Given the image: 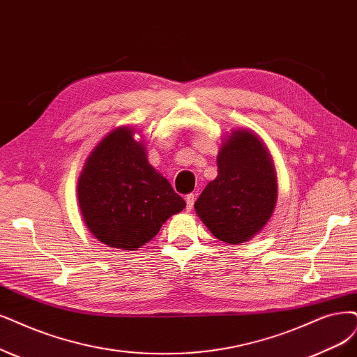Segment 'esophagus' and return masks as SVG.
<instances>
[{
  "mask_svg": "<svg viewBox=\"0 0 357 357\" xmlns=\"http://www.w3.org/2000/svg\"><path fill=\"white\" fill-rule=\"evenodd\" d=\"M194 202H195V195L194 194L187 195V212H191L192 207H194Z\"/></svg>",
  "mask_w": 357,
  "mask_h": 357,
  "instance_id": "esophagus-1",
  "label": "esophagus"
}]
</instances>
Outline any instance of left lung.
<instances>
[{"mask_svg": "<svg viewBox=\"0 0 357 357\" xmlns=\"http://www.w3.org/2000/svg\"><path fill=\"white\" fill-rule=\"evenodd\" d=\"M278 200L266 144L252 129H232L218 153V176L195 202V213L218 240L243 244L263 231Z\"/></svg>", "mask_w": 357, "mask_h": 357, "instance_id": "left-lung-1", "label": "left lung"}]
</instances>
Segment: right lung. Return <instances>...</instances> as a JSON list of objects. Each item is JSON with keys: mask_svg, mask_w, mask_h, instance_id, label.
<instances>
[{"mask_svg": "<svg viewBox=\"0 0 357 357\" xmlns=\"http://www.w3.org/2000/svg\"><path fill=\"white\" fill-rule=\"evenodd\" d=\"M132 126L109 132L86 157L77 178V204L89 232L112 248L151 241L163 223L185 208L169 181L147 158Z\"/></svg>", "mask_w": 357, "mask_h": 357, "instance_id": "right-lung-1", "label": "right lung"}]
</instances>
